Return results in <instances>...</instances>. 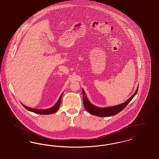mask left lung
Wrapping results in <instances>:
<instances>
[{
  "instance_id": "left-lung-1",
  "label": "left lung",
  "mask_w": 159,
  "mask_h": 159,
  "mask_svg": "<svg viewBox=\"0 0 159 159\" xmlns=\"http://www.w3.org/2000/svg\"><path fill=\"white\" fill-rule=\"evenodd\" d=\"M138 87L135 93L130 97L127 101L122 104H120L117 106H112V107H107L104 108H100L94 106L93 104L90 103L89 100L87 99L85 96V93L84 90L82 89L83 94V101H84V106L85 109L88 111L90 114L97 116L99 117H106V116H113L119 113L120 111L124 109L125 107L128 105L132 100V99L136 95L138 91Z\"/></svg>"
}]
</instances>
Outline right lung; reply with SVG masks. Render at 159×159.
I'll use <instances>...</instances> for the list:
<instances>
[{
    "label": "right lung",
    "instance_id": "add662e5",
    "mask_svg": "<svg viewBox=\"0 0 159 159\" xmlns=\"http://www.w3.org/2000/svg\"><path fill=\"white\" fill-rule=\"evenodd\" d=\"M62 93L61 94V96L59 97L58 101L57 102V103H56L55 105L54 106H53L51 108H49V109H32V108H30L28 107L25 106V105L22 104V106L26 109H27L28 111H31L32 112H34V113H38V114H41V115H49V114H52V113H55L56 111H57L58 110L59 106H60V104H61V98H62Z\"/></svg>",
    "mask_w": 159,
    "mask_h": 159
}]
</instances>
